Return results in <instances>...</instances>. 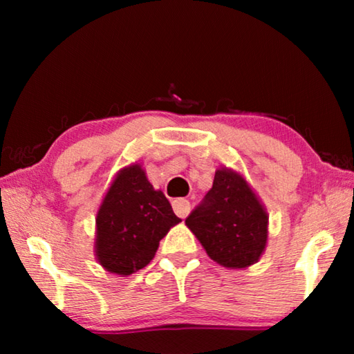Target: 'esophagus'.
<instances>
[{"label": "esophagus", "instance_id": "34e87169", "mask_svg": "<svg viewBox=\"0 0 354 354\" xmlns=\"http://www.w3.org/2000/svg\"><path fill=\"white\" fill-rule=\"evenodd\" d=\"M171 206H173V211H175V214L181 218L187 217V214L190 212V203H189V200H185V198L173 200Z\"/></svg>", "mask_w": 354, "mask_h": 354}]
</instances>
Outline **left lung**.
<instances>
[{
	"mask_svg": "<svg viewBox=\"0 0 354 354\" xmlns=\"http://www.w3.org/2000/svg\"><path fill=\"white\" fill-rule=\"evenodd\" d=\"M268 217L237 173L215 171L212 189L185 218L211 259L230 268L254 263L267 243Z\"/></svg>",
	"mask_w": 354,
	"mask_h": 354,
	"instance_id": "1",
	"label": "left lung"
}]
</instances>
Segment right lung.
Wrapping results in <instances>:
<instances>
[{
  "instance_id": "add662e5",
  "label": "right lung",
  "mask_w": 354,
  "mask_h": 354,
  "mask_svg": "<svg viewBox=\"0 0 354 354\" xmlns=\"http://www.w3.org/2000/svg\"><path fill=\"white\" fill-rule=\"evenodd\" d=\"M181 218L139 165L118 173L97 215V257L107 272L131 274L148 266L159 242Z\"/></svg>"
}]
</instances>
